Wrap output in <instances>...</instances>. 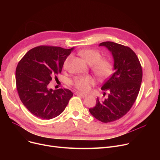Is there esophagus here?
Here are the masks:
<instances>
[{"mask_svg":"<svg viewBox=\"0 0 160 160\" xmlns=\"http://www.w3.org/2000/svg\"><path fill=\"white\" fill-rule=\"evenodd\" d=\"M75 94L77 95H78V96H80L82 97H86L88 95H86V94H83L82 93H80V92H76Z\"/></svg>","mask_w":160,"mask_h":160,"instance_id":"esophagus-1","label":"esophagus"}]
</instances>
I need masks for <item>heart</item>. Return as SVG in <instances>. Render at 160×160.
<instances>
[{"instance_id":"obj_1","label":"heart","mask_w":160,"mask_h":160,"mask_svg":"<svg viewBox=\"0 0 160 160\" xmlns=\"http://www.w3.org/2000/svg\"><path fill=\"white\" fill-rule=\"evenodd\" d=\"M79 54L84 59L87 63L91 65V68L95 74L100 78H104L110 75L112 71V63L101 58V54L93 49H83L79 52ZM72 56L67 57L63 62V67L64 69L69 68ZM72 85L82 92H88L91 86L95 83V80L90 76L75 77L71 82Z\"/></svg>"}]
</instances>
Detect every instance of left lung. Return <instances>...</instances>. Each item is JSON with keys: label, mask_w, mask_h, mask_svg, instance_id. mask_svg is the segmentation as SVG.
<instances>
[{"label": "left lung", "mask_w": 160, "mask_h": 160, "mask_svg": "<svg viewBox=\"0 0 160 160\" xmlns=\"http://www.w3.org/2000/svg\"><path fill=\"white\" fill-rule=\"evenodd\" d=\"M99 46L106 47L114 60V72L103 84L101 89L108 95L103 100L97 97L90 113L102 122L118 120L129 112L138 97L142 81V71L139 59L133 50L112 41H105Z\"/></svg>", "instance_id": "obj_1"}]
</instances>
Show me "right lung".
Listing matches in <instances>:
<instances>
[{"label": "right lung", "instance_id": "add662e5", "mask_svg": "<svg viewBox=\"0 0 160 160\" xmlns=\"http://www.w3.org/2000/svg\"><path fill=\"white\" fill-rule=\"evenodd\" d=\"M74 48L39 46L25 54L15 71L16 87L22 104L29 112L43 119L61 114L72 97L67 89L53 90L49 83L62 72L63 62Z\"/></svg>", "mask_w": 160, "mask_h": 160}]
</instances>
